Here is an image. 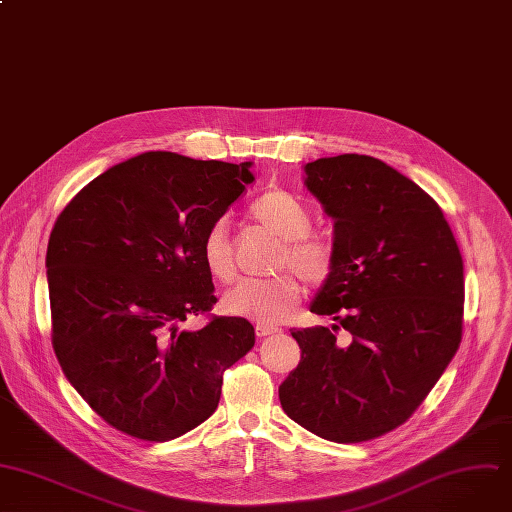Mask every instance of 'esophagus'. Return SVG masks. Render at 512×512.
<instances>
[{"label":"esophagus","mask_w":512,"mask_h":512,"mask_svg":"<svg viewBox=\"0 0 512 512\" xmlns=\"http://www.w3.org/2000/svg\"><path fill=\"white\" fill-rule=\"evenodd\" d=\"M277 332H281L277 326H268V324H256V336H258V338H266V336H270V334H277Z\"/></svg>","instance_id":"1"}]
</instances>
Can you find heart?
Listing matches in <instances>:
<instances>
[{
    "instance_id": "b5f03b06",
    "label": "heart",
    "mask_w": 512,
    "mask_h": 512,
    "mask_svg": "<svg viewBox=\"0 0 512 512\" xmlns=\"http://www.w3.org/2000/svg\"><path fill=\"white\" fill-rule=\"evenodd\" d=\"M252 215L285 242V252L281 254L283 266L289 264L309 285H320L330 277L334 266V246L324 235L309 233L311 213L295 194L287 190H268L254 201ZM201 254L211 277L219 281H229L233 277L227 223L223 219L209 227ZM299 299V283L291 274H281V277L268 281H240L225 293L223 305L233 316L272 324L283 320Z\"/></svg>"
}]
</instances>
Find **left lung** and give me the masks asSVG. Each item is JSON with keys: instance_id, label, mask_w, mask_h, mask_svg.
Returning <instances> with one entry per match:
<instances>
[{"instance_id": "1", "label": "left lung", "mask_w": 512, "mask_h": 512, "mask_svg": "<svg viewBox=\"0 0 512 512\" xmlns=\"http://www.w3.org/2000/svg\"><path fill=\"white\" fill-rule=\"evenodd\" d=\"M303 172L334 221V266L309 311L336 324L291 330L301 361L279 400L313 435L361 443L404 424L455 357L463 260L441 207L385 162L344 153Z\"/></svg>"}]
</instances>
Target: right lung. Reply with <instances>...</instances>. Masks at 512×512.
<instances>
[{
	"instance_id": "right-lung-1",
	"label": "right lung",
	"mask_w": 512,
	"mask_h": 512,
	"mask_svg": "<svg viewBox=\"0 0 512 512\" xmlns=\"http://www.w3.org/2000/svg\"><path fill=\"white\" fill-rule=\"evenodd\" d=\"M252 162L147 151L73 196L47 248L53 348L67 381L116 430L170 441L205 422L223 373L254 346L244 318L184 330L213 307L203 240Z\"/></svg>"
}]
</instances>
